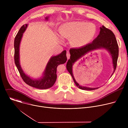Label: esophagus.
Wrapping results in <instances>:
<instances>
[{
	"mask_svg": "<svg viewBox=\"0 0 128 128\" xmlns=\"http://www.w3.org/2000/svg\"><path fill=\"white\" fill-rule=\"evenodd\" d=\"M66 55H67V60L70 58V53L68 52H67V54H66Z\"/></svg>",
	"mask_w": 128,
	"mask_h": 128,
	"instance_id": "1",
	"label": "esophagus"
}]
</instances>
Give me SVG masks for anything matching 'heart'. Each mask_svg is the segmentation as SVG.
<instances>
[{"label": "heart", "instance_id": "heart-1", "mask_svg": "<svg viewBox=\"0 0 128 128\" xmlns=\"http://www.w3.org/2000/svg\"><path fill=\"white\" fill-rule=\"evenodd\" d=\"M59 32L62 38L71 40L70 43L73 46L82 48L94 39L97 29L92 23L74 21L62 25Z\"/></svg>", "mask_w": 128, "mask_h": 128}]
</instances>
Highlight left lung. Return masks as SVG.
Here are the masks:
<instances>
[{"instance_id": "1", "label": "left lung", "mask_w": 128, "mask_h": 128, "mask_svg": "<svg viewBox=\"0 0 128 128\" xmlns=\"http://www.w3.org/2000/svg\"><path fill=\"white\" fill-rule=\"evenodd\" d=\"M100 29L99 34L92 42L82 48H71L69 50L70 58L67 62L66 68L71 74L76 85L79 88L83 90H91L100 88H90L81 86L76 81L73 74V66L74 64L86 54L97 50H105L109 54L112 59L114 71L112 76L116 67L118 56V46L115 35L110 30L106 28L103 25L100 27Z\"/></svg>"}]
</instances>
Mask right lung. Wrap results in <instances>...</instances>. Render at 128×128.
Returning <instances> with one entry per match:
<instances>
[{
    "mask_svg": "<svg viewBox=\"0 0 128 128\" xmlns=\"http://www.w3.org/2000/svg\"><path fill=\"white\" fill-rule=\"evenodd\" d=\"M50 16H46L44 19L48 21ZM28 24L22 26L18 31L14 41V63L19 71L21 76L24 82L30 86L39 88L47 89L51 88L55 83L57 80V67L61 64L65 63L67 61L66 50H64L56 56H52L49 59L42 76L38 78H34L28 75L23 70L20 61V46L23 33L26 31Z\"/></svg>",
    "mask_w": 128,
    "mask_h": 128,
    "instance_id": "right-lung-1",
    "label": "right lung"
}]
</instances>
